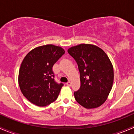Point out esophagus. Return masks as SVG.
Instances as JSON below:
<instances>
[{"label":"esophagus","instance_id":"obj_1","mask_svg":"<svg viewBox=\"0 0 134 134\" xmlns=\"http://www.w3.org/2000/svg\"><path fill=\"white\" fill-rule=\"evenodd\" d=\"M66 85H67V86H71V82H70V81H69V82H67V83H66Z\"/></svg>","mask_w":134,"mask_h":134}]
</instances>
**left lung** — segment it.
Masks as SVG:
<instances>
[{"label":"left lung","mask_w":134,"mask_h":134,"mask_svg":"<svg viewBox=\"0 0 134 134\" xmlns=\"http://www.w3.org/2000/svg\"><path fill=\"white\" fill-rule=\"evenodd\" d=\"M80 74V87L75 91L76 102L87 109L104 103L112 88L113 69L107 54L95 45L80 44L68 49Z\"/></svg>","instance_id":"obj_1"}]
</instances>
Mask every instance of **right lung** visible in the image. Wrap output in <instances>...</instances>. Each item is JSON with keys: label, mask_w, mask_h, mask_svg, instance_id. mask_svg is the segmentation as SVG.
Here are the masks:
<instances>
[{"label": "right lung", "mask_w": 134, "mask_h": 134, "mask_svg": "<svg viewBox=\"0 0 134 134\" xmlns=\"http://www.w3.org/2000/svg\"><path fill=\"white\" fill-rule=\"evenodd\" d=\"M65 54L60 47L47 44L27 54L19 72V85L23 95L38 106H45L57 99L63 86L55 81L54 63Z\"/></svg>", "instance_id": "1"}]
</instances>
